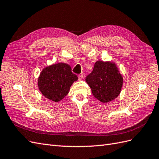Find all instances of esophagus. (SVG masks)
Returning <instances> with one entry per match:
<instances>
[{
	"label": "esophagus",
	"mask_w": 159,
	"mask_h": 159,
	"mask_svg": "<svg viewBox=\"0 0 159 159\" xmlns=\"http://www.w3.org/2000/svg\"><path fill=\"white\" fill-rule=\"evenodd\" d=\"M78 79H79V80H82L83 79V75H78Z\"/></svg>",
	"instance_id": "34e87169"
}]
</instances>
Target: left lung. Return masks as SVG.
I'll return each instance as SVG.
<instances>
[{"instance_id": "8db88e82", "label": "left lung", "mask_w": 159, "mask_h": 159, "mask_svg": "<svg viewBox=\"0 0 159 159\" xmlns=\"http://www.w3.org/2000/svg\"><path fill=\"white\" fill-rule=\"evenodd\" d=\"M85 80L93 95L103 103L115 99L120 95L123 85V77L116 65L101 60L95 63L93 71Z\"/></svg>"}]
</instances>
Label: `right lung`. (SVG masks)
<instances>
[{
	"label": "right lung",
	"instance_id": "add662e5",
	"mask_svg": "<svg viewBox=\"0 0 159 159\" xmlns=\"http://www.w3.org/2000/svg\"><path fill=\"white\" fill-rule=\"evenodd\" d=\"M68 64L60 62L45 68L38 79L40 92L46 98L58 102L66 96L72 83L78 80Z\"/></svg>",
	"mask_w": 159,
	"mask_h": 159
}]
</instances>
